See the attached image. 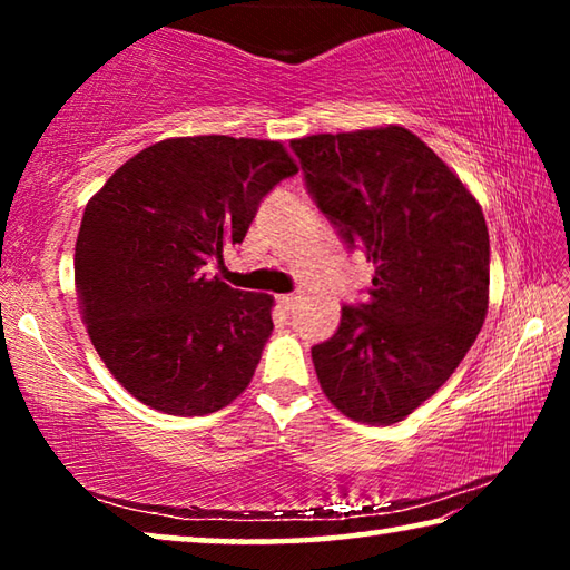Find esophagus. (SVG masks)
Segmentation results:
<instances>
[{"mask_svg":"<svg viewBox=\"0 0 570 570\" xmlns=\"http://www.w3.org/2000/svg\"><path fill=\"white\" fill-rule=\"evenodd\" d=\"M278 304H282L284 312H288V308H294L296 296L294 294H282V296H278Z\"/></svg>","mask_w":570,"mask_h":570,"instance_id":"esophagus-1","label":"esophagus"}]
</instances>
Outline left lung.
Returning <instances> with one entry per match:
<instances>
[{
	"instance_id": "left-lung-1",
	"label": "left lung",
	"mask_w": 570,
	"mask_h": 570,
	"mask_svg": "<svg viewBox=\"0 0 570 570\" xmlns=\"http://www.w3.org/2000/svg\"><path fill=\"white\" fill-rule=\"evenodd\" d=\"M308 196L346 248L374 264L366 302L312 346L316 377L346 417L392 424L465 360L488 314L482 208L417 135L390 125L292 140Z\"/></svg>"
}]
</instances>
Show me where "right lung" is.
I'll list each match as a JSON object with an SVG mask.
<instances>
[{
	"label": "right lung",
	"mask_w": 570,
	"mask_h": 570,
	"mask_svg": "<svg viewBox=\"0 0 570 570\" xmlns=\"http://www.w3.org/2000/svg\"><path fill=\"white\" fill-rule=\"evenodd\" d=\"M296 170L276 140L170 138L90 198L75 244L77 304L100 360L135 400L196 417L248 387L274 298L230 288L204 266L224 264L266 193Z\"/></svg>",
	"instance_id": "1"
}]
</instances>
